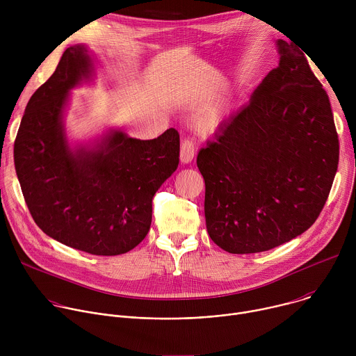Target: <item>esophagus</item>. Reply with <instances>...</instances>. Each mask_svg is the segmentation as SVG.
Masks as SVG:
<instances>
[{
    "label": "esophagus",
    "instance_id": "esophagus-1",
    "mask_svg": "<svg viewBox=\"0 0 356 356\" xmlns=\"http://www.w3.org/2000/svg\"><path fill=\"white\" fill-rule=\"evenodd\" d=\"M194 158V143L190 139H184L180 146V162L183 165H187Z\"/></svg>",
    "mask_w": 356,
    "mask_h": 356
}]
</instances>
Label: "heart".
I'll list each match as a JSON object with an SVG mask.
<instances>
[{"label": "heart", "instance_id": "heart-1", "mask_svg": "<svg viewBox=\"0 0 356 356\" xmlns=\"http://www.w3.org/2000/svg\"><path fill=\"white\" fill-rule=\"evenodd\" d=\"M220 120H221V111L218 108H214L204 115V118L201 121V125L204 129H213L218 125Z\"/></svg>", "mask_w": 356, "mask_h": 356}]
</instances>
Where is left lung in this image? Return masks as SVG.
Segmentation results:
<instances>
[{
  "label": "left lung",
  "instance_id": "obj_1",
  "mask_svg": "<svg viewBox=\"0 0 356 356\" xmlns=\"http://www.w3.org/2000/svg\"><path fill=\"white\" fill-rule=\"evenodd\" d=\"M279 66L198 152L210 238L229 253L276 248L307 231L339 159L330 98L293 42Z\"/></svg>",
  "mask_w": 356,
  "mask_h": 356
}]
</instances>
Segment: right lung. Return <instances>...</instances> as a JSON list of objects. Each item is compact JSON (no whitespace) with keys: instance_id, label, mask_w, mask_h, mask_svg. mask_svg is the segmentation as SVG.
Returning a JSON list of instances; mask_svg holds the SVG:
<instances>
[{"instance_id":"right-lung-1","label":"right lung","mask_w":356,"mask_h":356,"mask_svg":"<svg viewBox=\"0 0 356 356\" xmlns=\"http://www.w3.org/2000/svg\"><path fill=\"white\" fill-rule=\"evenodd\" d=\"M95 76L86 44H74L31 97L14 162L36 225L58 242L99 257L129 252L152 222V198L179 165L180 138L169 128L140 140L108 129L72 146L65 128L70 91Z\"/></svg>"}]
</instances>
